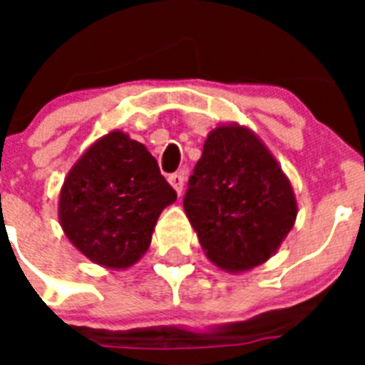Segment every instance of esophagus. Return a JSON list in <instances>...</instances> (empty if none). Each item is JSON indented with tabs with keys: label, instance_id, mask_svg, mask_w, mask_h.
Listing matches in <instances>:
<instances>
[{
	"label": "esophagus",
	"instance_id": "1",
	"mask_svg": "<svg viewBox=\"0 0 365 365\" xmlns=\"http://www.w3.org/2000/svg\"><path fill=\"white\" fill-rule=\"evenodd\" d=\"M168 180H170V185L175 188V192L179 193L182 192V188H185V173L182 172H177V173H172V175L168 177Z\"/></svg>",
	"mask_w": 365,
	"mask_h": 365
}]
</instances>
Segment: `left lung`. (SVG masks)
<instances>
[{
  "label": "left lung",
  "instance_id": "1",
  "mask_svg": "<svg viewBox=\"0 0 365 365\" xmlns=\"http://www.w3.org/2000/svg\"><path fill=\"white\" fill-rule=\"evenodd\" d=\"M182 206L206 256L230 272L269 259L298 214L282 168L240 125H221L208 135Z\"/></svg>",
  "mask_w": 365,
  "mask_h": 365
}]
</instances>
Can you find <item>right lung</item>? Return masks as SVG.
<instances>
[{
  "mask_svg": "<svg viewBox=\"0 0 365 365\" xmlns=\"http://www.w3.org/2000/svg\"><path fill=\"white\" fill-rule=\"evenodd\" d=\"M177 193L140 143L113 131L74 164L60 193V222L83 256L125 269L150 247L160 212Z\"/></svg>",
  "mask_w": 365,
  "mask_h": 365,
  "instance_id": "right-lung-1",
  "label": "right lung"
}]
</instances>
